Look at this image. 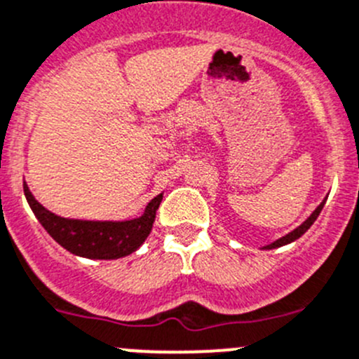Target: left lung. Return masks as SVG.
I'll return each instance as SVG.
<instances>
[{
    "instance_id": "8db88e82",
    "label": "left lung",
    "mask_w": 359,
    "mask_h": 359,
    "mask_svg": "<svg viewBox=\"0 0 359 359\" xmlns=\"http://www.w3.org/2000/svg\"><path fill=\"white\" fill-rule=\"evenodd\" d=\"M325 203H326V198L321 201V205H319V207L316 208V210L312 212V214L309 215V217L305 219V221L302 222L300 226H298L297 229H293V231H291V233H287V235L283 236V238L276 240V242H273V243H270V245L264 247V249H277V247H283V245H286V243H291V242H294V240H297V238H300V236L304 235V233L307 231V229L311 228L312 224H314V221H316V219H318V215L321 214V210H323V207H325Z\"/></svg>"
}]
</instances>
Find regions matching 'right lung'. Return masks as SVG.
I'll list each match as a JSON object with an SVG mask.
<instances>
[{"mask_svg": "<svg viewBox=\"0 0 359 359\" xmlns=\"http://www.w3.org/2000/svg\"><path fill=\"white\" fill-rule=\"evenodd\" d=\"M24 194L48 235L72 254L89 259H117L135 252L151 233L156 210L163 200V194L152 198L145 207L144 215L131 221H79L59 217L41 207L26 182Z\"/></svg>", "mask_w": 359, "mask_h": 359, "instance_id": "add662e5", "label": "right lung"}]
</instances>
